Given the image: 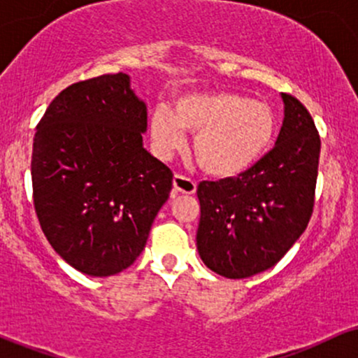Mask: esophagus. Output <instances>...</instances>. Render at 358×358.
<instances>
[{"label": "esophagus", "mask_w": 358, "mask_h": 358, "mask_svg": "<svg viewBox=\"0 0 358 358\" xmlns=\"http://www.w3.org/2000/svg\"><path fill=\"white\" fill-rule=\"evenodd\" d=\"M173 190L175 193H185V195H193L196 192V185L193 180L183 175L173 176Z\"/></svg>", "instance_id": "esophagus-1"}]
</instances>
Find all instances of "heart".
<instances>
[{"label":"heart","mask_w":358,"mask_h":358,"mask_svg":"<svg viewBox=\"0 0 358 358\" xmlns=\"http://www.w3.org/2000/svg\"><path fill=\"white\" fill-rule=\"evenodd\" d=\"M183 131L193 134L192 153L205 173L232 178L254 166L269 150L276 133V116L266 102L237 92L188 94L173 110L156 109L150 134L162 158L182 150Z\"/></svg>","instance_id":"1"}]
</instances>
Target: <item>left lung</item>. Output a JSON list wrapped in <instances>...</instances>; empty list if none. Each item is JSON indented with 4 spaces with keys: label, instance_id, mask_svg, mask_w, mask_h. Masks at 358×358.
Here are the masks:
<instances>
[{
    "label": "left lung",
    "instance_id": "1",
    "mask_svg": "<svg viewBox=\"0 0 358 358\" xmlns=\"http://www.w3.org/2000/svg\"><path fill=\"white\" fill-rule=\"evenodd\" d=\"M285 119L276 145L244 173L196 188V249L229 279L273 268L305 232L315 203L320 136L305 106L281 94Z\"/></svg>",
    "mask_w": 358,
    "mask_h": 358
}]
</instances>
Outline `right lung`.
Listing matches in <instances>:
<instances>
[{
	"instance_id": "right-lung-1",
	"label": "right lung",
	"mask_w": 358,
	"mask_h": 358,
	"mask_svg": "<svg viewBox=\"0 0 358 358\" xmlns=\"http://www.w3.org/2000/svg\"><path fill=\"white\" fill-rule=\"evenodd\" d=\"M145 101L127 73L69 85L36 126L34 203L65 262L87 276L129 268L170 196L173 173L143 146Z\"/></svg>"
}]
</instances>
